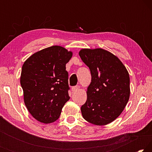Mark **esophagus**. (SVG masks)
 Wrapping results in <instances>:
<instances>
[{"label":"esophagus","instance_id":"34e87169","mask_svg":"<svg viewBox=\"0 0 152 152\" xmlns=\"http://www.w3.org/2000/svg\"><path fill=\"white\" fill-rule=\"evenodd\" d=\"M79 88V86H73L72 88V91L73 92H75L76 91H78Z\"/></svg>","mask_w":152,"mask_h":152}]
</instances>
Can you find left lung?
<instances>
[{
  "label": "left lung",
  "mask_w": 152,
  "mask_h": 152,
  "mask_svg": "<svg viewBox=\"0 0 152 152\" xmlns=\"http://www.w3.org/2000/svg\"><path fill=\"white\" fill-rule=\"evenodd\" d=\"M79 56L92 76L86 101L81 107L82 117L96 125L109 124L119 116L129 99L128 72L117 56L103 49H82Z\"/></svg>",
  "instance_id": "obj_1"
}]
</instances>
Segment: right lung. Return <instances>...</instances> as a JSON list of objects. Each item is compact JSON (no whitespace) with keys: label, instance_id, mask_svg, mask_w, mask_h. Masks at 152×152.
<instances>
[{"label":"right lung","instance_id":"1","mask_svg":"<svg viewBox=\"0 0 152 152\" xmlns=\"http://www.w3.org/2000/svg\"><path fill=\"white\" fill-rule=\"evenodd\" d=\"M72 56V51L53 45L33 53L24 62L20 85L25 106L36 120L56 121L70 99L66 64Z\"/></svg>","mask_w":152,"mask_h":152}]
</instances>
